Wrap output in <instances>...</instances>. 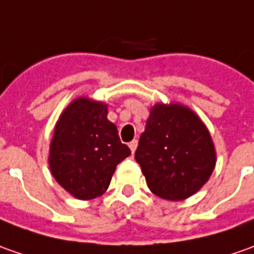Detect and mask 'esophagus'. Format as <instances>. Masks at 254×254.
I'll return each mask as SVG.
<instances>
[{
  "label": "esophagus",
  "instance_id": "esophagus-1",
  "mask_svg": "<svg viewBox=\"0 0 254 254\" xmlns=\"http://www.w3.org/2000/svg\"><path fill=\"white\" fill-rule=\"evenodd\" d=\"M136 147H137V140L134 139V140H132L130 143H129V149H130V151H132V154L136 151Z\"/></svg>",
  "mask_w": 254,
  "mask_h": 254
}]
</instances>
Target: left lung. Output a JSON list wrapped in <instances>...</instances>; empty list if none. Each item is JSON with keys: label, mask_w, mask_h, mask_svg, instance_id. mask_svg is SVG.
Segmentation results:
<instances>
[{"label": "left lung", "mask_w": 254, "mask_h": 254, "mask_svg": "<svg viewBox=\"0 0 254 254\" xmlns=\"http://www.w3.org/2000/svg\"><path fill=\"white\" fill-rule=\"evenodd\" d=\"M151 192L179 201L200 190L213 174L215 149L208 129L190 108L156 104L134 153Z\"/></svg>", "instance_id": "8db88e82"}]
</instances>
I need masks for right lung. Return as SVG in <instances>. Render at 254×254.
Returning <instances> with one entry per match:
<instances>
[{
	"instance_id": "obj_1",
	"label": "right lung",
	"mask_w": 254,
	"mask_h": 254,
	"mask_svg": "<svg viewBox=\"0 0 254 254\" xmlns=\"http://www.w3.org/2000/svg\"><path fill=\"white\" fill-rule=\"evenodd\" d=\"M107 114V104L80 97L65 108L55 125L50 170L55 181L79 200L101 196L117 165L130 154Z\"/></svg>"
}]
</instances>
